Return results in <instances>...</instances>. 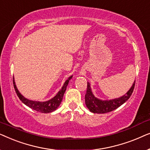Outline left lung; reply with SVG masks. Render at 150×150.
<instances>
[{
    "label": "left lung",
    "mask_w": 150,
    "mask_h": 150,
    "mask_svg": "<svg viewBox=\"0 0 150 150\" xmlns=\"http://www.w3.org/2000/svg\"><path fill=\"white\" fill-rule=\"evenodd\" d=\"M135 85V81L133 83L132 87L128 92L124 96L112 100H102L97 98L93 95L91 91L90 83L87 82V89L85 95V104L87 107L91 112L93 113H106L112 111L121 105L125 103L132 95Z\"/></svg>",
    "instance_id": "1"
}]
</instances>
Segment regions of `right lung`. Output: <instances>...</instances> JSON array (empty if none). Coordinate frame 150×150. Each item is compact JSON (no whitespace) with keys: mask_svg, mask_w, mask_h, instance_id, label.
<instances>
[{"mask_svg":"<svg viewBox=\"0 0 150 150\" xmlns=\"http://www.w3.org/2000/svg\"><path fill=\"white\" fill-rule=\"evenodd\" d=\"M71 78H72V76H69L68 79L65 81L62 88L59 90V91L57 93V95L55 96L54 97H53L52 99L49 100L48 101L45 102L33 101V100H28L25 97H24L17 89L15 81H14V78L13 79V83L14 89H15V91L16 92V93H17L18 98H19V99L21 100L25 105L28 106V107L30 108H32V109L36 110V111L42 112V113H48V112H52L53 111H54V110L59 107V105H60L61 102H62L63 95H64L65 90H66L67 86L68 85L69 81L71 79Z\"/></svg>","mask_w":150,"mask_h":150,"instance_id":"add662e5","label":"right lung"}]
</instances>
